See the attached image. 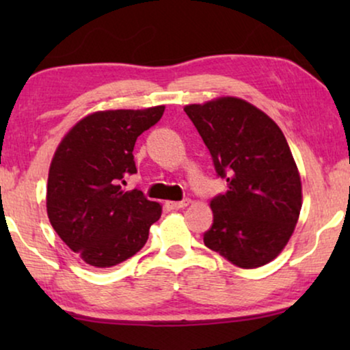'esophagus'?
I'll return each mask as SVG.
<instances>
[{"instance_id": "34e87169", "label": "esophagus", "mask_w": 350, "mask_h": 350, "mask_svg": "<svg viewBox=\"0 0 350 350\" xmlns=\"http://www.w3.org/2000/svg\"><path fill=\"white\" fill-rule=\"evenodd\" d=\"M189 205V199H183V200H178V202H167V207L172 208V210H178V208H185Z\"/></svg>"}]
</instances>
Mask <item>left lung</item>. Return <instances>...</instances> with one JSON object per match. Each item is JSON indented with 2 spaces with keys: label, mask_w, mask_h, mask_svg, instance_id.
<instances>
[{
  "label": "left lung",
  "mask_w": 350,
  "mask_h": 350,
  "mask_svg": "<svg viewBox=\"0 0 350 350\" xmlns=\"http://www.w3.org/2000/svg\"><path fill=\"white\" fill-rule=\"evenodd\" d=\"M185 113L208 148L217 176L228 183L210 202L213 224L204 243L247 269L272 261L301 210V178L284 133L241 98L188 105Z\"/></svg>",
  "instance_id": "obj_1"
}]
</instances>
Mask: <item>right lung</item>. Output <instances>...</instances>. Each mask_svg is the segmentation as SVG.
<instances>
[{"label":"right lung","instance_id":"right-lung-1","mask_svg":"<svg viewBox=\"0 0 350 350\" xmlns=\"http://www.w3.org/2000/svg\"><path fill=\"white\" fill-rule=\"evenodd\" d=\"M165 107L98 111L79 121L57 148L47 178V217L70 250L95 267H111L148 241L161 205L140 189L124 191L137 174L133 146Z\"/></svg>","mask_w":350,"mask_h":350}]
</instances>
